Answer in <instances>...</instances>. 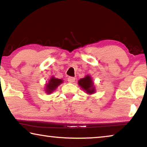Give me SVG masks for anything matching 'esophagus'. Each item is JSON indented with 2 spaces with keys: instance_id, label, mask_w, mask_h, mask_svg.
<instances>
[{
  "instance_id": "1",
  "label": "esophagus",
  "mask_w": 147,
  "mask_h": 147,
  "mask_svg": "<svg viewBox=\"0 0 147 147\" xmlns=\"http://www.w3.org/2000/svg\"><path fill=\"white\" fill-rule=\"evenodd\" d=\"M68 82L70 83H73L75 80V78H74V77H72V76H69L68 78Z\"/></svg>"
}]
</instances>
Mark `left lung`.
Returning <instances> with one entry per match:
<instances>
[{"mask_svg":"<svg viewBox=\"0 0 147 147\" xmlns=\"http://www.w3.org/2000/svg\"><path fill=\"white\" fill-rule=\"evenodd\" d=\"M78 84L84 90L89 94H92L94 92V88L93 87V83L92 82L91 77L89 76H86L85 78H82L78 81Z\"/></svg>","mask_w":147,"mask_h":147,"instance_id":"8db88e82","label":"left lung"}]
</instances>
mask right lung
I'll return each instance as SVG.
<instances>
[{
	"instance_id": "add662e5",
	"label": "right lung",
	"mask_w": 147,
	"mask_h": 147,
	"mask_svg": "<svg viewBox=\"0 0 147 147\" xmlns=\"http://www.w3.org/2000/svg\"><path fill=\"white\" fill-rule=\"evenodd\" d=\"M62 82H63V80L61 79L55 78L54 77L51 78L50 79L49 82L46 85V91L47 92V93H51L52 92L54 91L57 87L62 83Z\"/></svg>"
}]
</instances>
